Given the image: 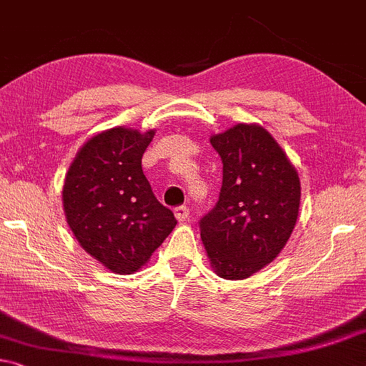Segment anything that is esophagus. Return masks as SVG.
I'll list each match as a JSON object with an SVG mask.
<instances>
[{"label":"esophagus","mask_w":366,"mask_h":366,"mask_svg":"<svg viewBox=\"0 0 366 366\" xmlns=\"http://www.w3.org/2000/svg\"><path fill=\"white\" fill-rule=\"evenodd\" d=\"M174 217H176L179 222H185V219L189 218V208L184 205L174 208Z\"/></svg>","instance_id":"34e87169"}]
</instances>
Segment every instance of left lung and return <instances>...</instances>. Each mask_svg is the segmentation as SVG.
Masks as SVG:
<instances>
[{
	"instance_id": "8db88e82",
	"label": "left lung",
	"mask_w": 366,
	"mask_h": 366,
	"mask_svg": "<svg viewBox=\"0 0 366 366\" xmlns=\"http://www.w3.org/2000/svg\"><path fill=\"white\" fill-rule=\"evenodd\" d=\"M223 161L218 204L200 219L214 274L244 280L274 262L298 219L301 182L280 144L257 124L210 137Z\"/></svg>"
}]
</instances>
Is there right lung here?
<instances>
[{
	"label": "right lung",
	"mask_w": 366,
	"mask_h": 366,
	"mask_svg": "<svg viewBox=\"0 0 366 366\" xmlns=\"http://www.w3.org/2000/svg\"><path fill=\"white\" fill-rule=\"evenodd\" d=\"M154 130L114 127L78 149L61 190L63 212L79 246L119 275H130L177 224L142 169Z\"/></svg>",
	"instance_id": "1"
}]
</instances>
